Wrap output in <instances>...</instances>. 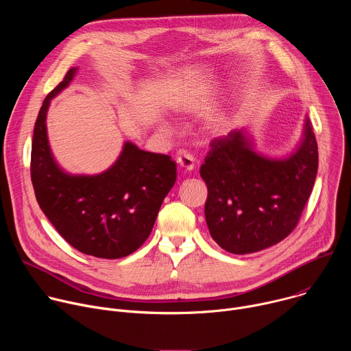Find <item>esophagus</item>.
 Masks as SVG:
<instances>
[{"label":"esophagus","mask_w":351,"mask_h":351,"mask_svg":"<svg viewBox=\"0 0 351 351\" xmlns=\"http://www.w3.org/2000/svg\"><path fill=\"white\" fill-rule=\"evenodd\" d=\"M178 165L182 172L189 173L194 169V157L187 153H180L178 157Z\"/></svg>","instance_id":"34e87169"}]
</instances>
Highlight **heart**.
<instances>
[{"instance_id": "b5f03b06", "label": "heart", "mask_w": 351, "mask_h": 351, "mask_svg": "<svg viewBox=\"0 0 351 351\" xmlns=\"http://www.w3.org/2000/svg\"><path fill=\"white\" fill-rule=\"evenodd\" d=\"M225 121H221L218 125H217V128L218 129H222V128H225ZM161 130L162 132H165V133H171V132H173V126L169 123V122H162L161 123Z\"/></svg>"}]
</instances>
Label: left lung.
Instances as JSON below:
<instances>
[{"label":"left lung","mask_w":351,"mask_h":351,"mask_svg":"<svg viewBox=\"0 0 351 351\" xmlns=\"http://www.w3.org/2000/svg\"><path fill=\"white\" fill-rule=\"evenodd\" d=\"M318 171V145L308 115L291 153L269 157L256 149L248 128L211 144L199 175L211 237L232 254H252L283 240L297 225Z\"/></svg>","instance_id":"8db88e82"}]
</instances>
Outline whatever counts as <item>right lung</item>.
<instances>
[{"mask_svg": "<svg viewBox=\"0 0 351 351\" xmlns=\"http://www.w3.org/2000/svg\"><path fill=\"white\" fill-rule=\"evenodd\" d=\"M77 73L71 68L43 101L32 143V182L38 206L80 253L117 260L132 254L153 230L164 198L176 182V162L125 141L117 161L95 175H73L56 160L47 133L51 99Z\"/></svg>", "mask_w": 351, "mask_h": 351, "instance_id": "obj_1", "label": "right lung"}]
</instances>
